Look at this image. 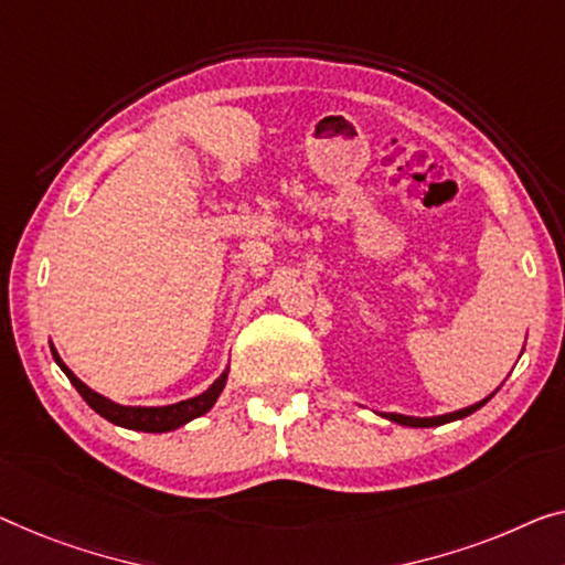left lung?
<instances>
[{"mask_svg":"<svg viewBox=\"0 0 565 565\" xmlns=\"http://www.w3.org/2000/svg\"><path fill=\"white\" fill-rule=\"evenodd\" d=\"M487 401H490V398L479 401V403H475V406H469V408L454 411V414H446V416H434V418H414V416H401V414H383V416H385V418H391V420H395V424H401V426L428 428V426H441V424H449V420H457V418H465V416H469V414H475V411H477V408H482Z\"/></svg>","mask_w":565,"mask_h":565,"instance_id":"8db88e82","label":"left lung"}]
</instances>
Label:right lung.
<instances>
[{"label":"right lung","mask_w":565,"mask_h":565,"mask_svg":"<svg viewBox=\"0 0 565 565\" xmlns=\"http://www.w3.org/2000/svg\"><path fill=\"white\" fill-rule=\"evenodd\" d=\"M50 350H53V358L55 363L61 365L63 373L67 375V381L75 385V391L81 393V398L88 403L90 408L96 411L98 416H104L106 420H111L116 426H124V428H131V431H149V434H164V431H174V428H180L188 424V420L198 418L202 414H207L210 408L215 406L217 395L223 393L225 388V381H228V370L217 377V381L210 385L205 393L195 395V398H188V401H180L174 403V406H159V408H141V406H119V403L104 398V395H98L96 391H90L86 383H81L78 377H75L67 365L57 355L53 344H50Z\"/></svg>","instance_id":"add662e5"}]
</instances>
